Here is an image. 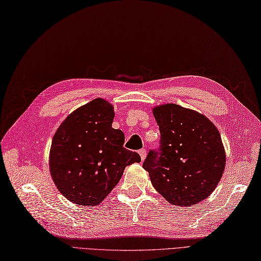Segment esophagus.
I'll list each match as a JSON object with an SVG mask.
<instances>
[{
    "label": "esophagus",
    "instance_id": "obj_1",
    "mask_svg": "<svg viewBox=\"0 0 261 261\" xmlns=\"http://www.w3.org/2000/svg\"><path fill=\"white\" fill-rule=\"evenodd\" d=\"M138 152H139V154H140L141 160H142V161L145 160V159H146V155H147V154H146V149H140Z\"/></svg>",
    "mask_w": 261,
    "mask_h": 261
}]
</instances>
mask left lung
I'll use <instances>...</instances> for the list:
<instances>
[{
	"label": "left lung",
	"instance_id": "1",
	"mask_svg": "<svg viewBox=\"0 0 261 261\" xmlns=\"http://www.w3.org/2000/svg\"><path fill=\"white\" fill-rule=\"evenodd\" d=\"M153 115L161 134L142 167L155 190L182 207L206 199L217 187L226 154L216 126L204 115L174 103L159 106Z\"/></svg>",
	"mask_w": 261,
	"mask_h": 261
}]
</instances>
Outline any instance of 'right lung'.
I'll return each mask as SVG.
<instances>
[{
	"label": "right lung",
	"instance_id": "right-lung-1",
	"mask_svg": "<svg viewBox=\"0 0 261 261\" xmlns=\"http://www.w3.org/2000/svg\"><path fill=\"white\" fill-rule=\"evenodd\" d=\"M113 107L97 98L79 108L54 135L49 169L58 190L71 202L98 205L118 185L126 166L140 162L123 147L122 130L112 128Z\"/></svg>",
	"mask_w": 261,
	"mask_h": 261
}]
</instances>
